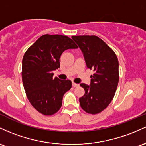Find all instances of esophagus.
<instances>
[{
  "label": "esophagus",
  "mask_w": 146,
  "mask_h": 146,
  "mask_svg": "<svg viewBox=\"0 0 146 146\" xmlns=\"http://www.w3.org/2000/svg\"><path fill=\"white\" fill-rule=\"evenodd\" d=\"M78 86H79V85L78 84H77V83H72V86L74 87V88H76V87H78Z\"/></svg>",
  "instance_id": "esophagus-1"
}]
</instances>
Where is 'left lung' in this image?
<instances>
[{"label":"left lung","instance_id":"left-lung-1","mask_svg":"<svg viewBox=\"0 0 146 146\" xmlns=\"http://www.w3.org/2000/svg\"><path fill=\"white\" fill-rule=\"evenodd\" d=\"M73 40L83 52L88 68L94 74L90 86L81 83L85 94L79 98L81 108L91 114L102 112L114 97L119 83L117 55L104 40L96 36H74Z\"/></svg>","mask_w":146,"mask_h":146}]
</instances>
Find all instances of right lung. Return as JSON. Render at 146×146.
<instances>
[{
    "label": "right lung",
    "instance_id": "1",
    "mask_svg": "<svg viewBox=\"0 0 146 146\" xmlns=\"http://www.w3.org/2000/svg\"><path fill=\"white\" fill-rule=\"evenodd\" d=\"M78 46L66 36L45 34L25 53L22 80L27 99L44 115L59 110L63 95L72 88L70 80L53 78L52 72L60 68V57L65 50Z\"/></svg>",
    "mask_w": 146,
    "mask_h": 146
}]
</instances>
